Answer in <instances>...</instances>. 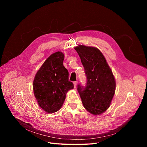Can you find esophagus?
<instances>
[{
  "label": "esophagus",
  "mask_w": 147,
  "mask_h": 147,
  "mask_svg": "<svg viewBox=\"0 0 147 147\" xmlns=\"http://www.w3.org/2000/svg\"><path fill=\"white\" fill-rule=\"evenodd\" d=\"M78 81H75V82H73L74 88H76V86H77V84H78Z\"/></svg>",
  "instance_id": "esophagus-1"
}]
</instances>
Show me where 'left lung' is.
I'll list each match as a JSON object with an SVG mask.
<instances>
[{
  "label": "left lung",
  "instance_id": "1",
  "mask_svg": "<svg viewBox=\"0 0 147 147\" xmlns=\"http://www.w3.org/2000/svg\"><path fill=\"white\" fill-rule=\"evenodd\" d=\"M86 76V86L78 85V90L85 109L94 115L109 109L115 90V81L111 68L98 49L79 45L75 47Z\"/></svg>",
  "mask_w": 147,
  "mask_h": 147
}]
</instances>
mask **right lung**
<instances>
[{
  "label": "right lung",
  "instance_id": "1",
  "mask_svg": "<svg viewBox=\"0 0 147 147\" xmlns=\"http://www.w3.org/2000/svg\"><path fill=\"white\" fill-rule=\"evenodd\" d=\"M64 59L61 52L52 53L38 69L33 81L37 103L48 113L58 111L67 92L74 88L73 83L68 80V71L63 65Z\"/></svg>",
  "mask_w": 147,
  "mask_h": 147
}]
</instances>
